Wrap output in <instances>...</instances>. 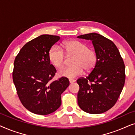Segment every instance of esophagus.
<instances>
[{"label": "esophagus", "instance_id": "esophagus-1", "mask_svg": "<svg viewBox=\"0 0 135 135\" xmlns=\"http://www.w3.org/2000/svg\"><path fill=\"white\" fill-rule=\"evenodd\" d=\"M69 83L70 84H72V83H74L75 82V80H74V79H69Z\"/></svg>", "mask_w": 135, "mask_h": 135}]
</instances>
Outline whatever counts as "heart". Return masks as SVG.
Segmentation results:
<instances>
[{"instance_id":"heart-1","label":"heart","mask_w":135,"mask_h":135,"mask_svg":"<svg viewBox=\"0 0 135 135\" xmlns=\"http://www.w3.org/2000/svg\"><path fill=\"white\" fill-rule=\"evenodd\" d=\"M62 47L68 55L74 56L73 60V66L66 67L58 71L61 77L73 79L82 74L84 69L86 71H91L97 61V55L93 50L88 49V45L84 42L76 40H70L64 42ZM49 60L55 67L61 68L64 65V51L60 47L55 45L50 50Z\"/></svg>"}]
</instances>
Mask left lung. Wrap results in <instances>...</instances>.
Masks as SVG:
<instances>
[{"label": "left lung", "mask_w": 135, "mask_h": 135, "mask_svg": "<svg viewBox=\"0 0 135 135\" xmlns=\"http://www.w3.org/2000/svg\"><path fill=\"white\" fill-rule=\"evenodd\" d=\"M92 41L96 65L86 78L77 80L79 106L89 114H101L112 108L124 86L125 64L114 42L95 32L77 36Z\"/></svg>", "instance_id": "left-lung-1"}]
</instances>
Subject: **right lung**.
I'll use <instances>...</instances> for the list:
<instances>
[{"instance_id":"right-lung-1","label":"right lung","mask_w":135,"mask_h":135,"mask_svg":"<svg viewBox=\"0 0 135 135\" xmlns=\"http://www.w3.org/2000/svg\"><path fill=\"white\" fill-rule=\"evenodd\" d=\"M60 37L44 34L27 42L14 61L13 80L24 106L32 113L48 115L61 104V95L69 85L66 77L51 82L56 70L49 53Z\"/></svg>"}]
</instances>
